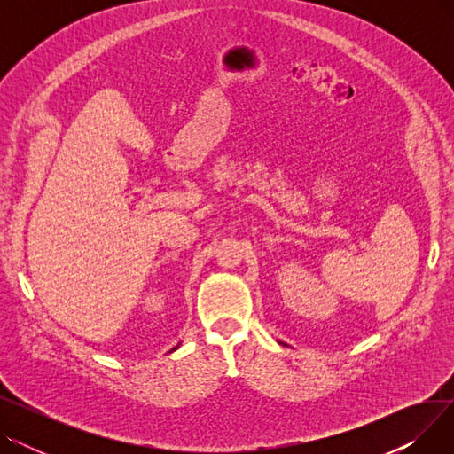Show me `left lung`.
Segmentation results:
<instances>
[{
    "label": "left lung",
    "mask_w": 454,
    "mask_h": 454,
    "mask_svg": "<svg viewBox=\"0 0 454 454\" xmlns=\"http://www.w3.org/2000/svg\"><path fill=\"white\" fill-rule=\"evenodd\" d=\"M283 346H287V344H283Z\"/></svg>",
    "instance_id": "left-lung-1"
}]
</instances>
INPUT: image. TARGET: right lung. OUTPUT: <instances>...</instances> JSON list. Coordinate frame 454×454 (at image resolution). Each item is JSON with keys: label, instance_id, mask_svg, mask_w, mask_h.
Wrapping results in <instances>:
<instances>
[{"label": "right lung", "instance_id": "obj_1", "mask_svg": "<svg viewBox=\"0 0 454 454\" xmlns=\"http://www.w3.org/2000/svg\"><path fill=\"white\" fill-rule=\"evenodd\" d=\"M176 348H180V344H178V346H176ZM176 348H173V349H171V351H175V349H176Z\"/></svg>", "mask_w": 454, "mask_h": 454}]
</instances>
